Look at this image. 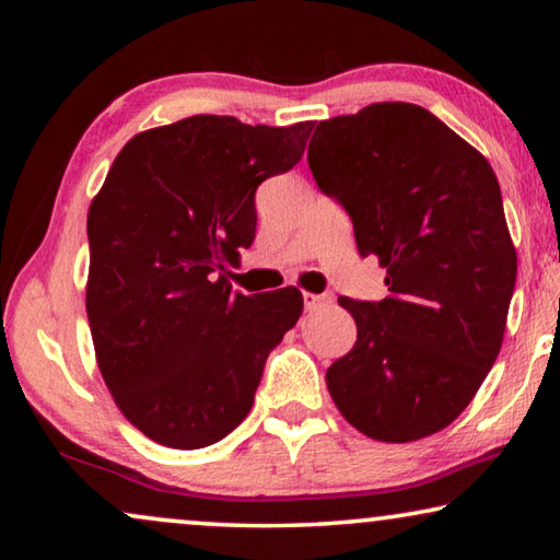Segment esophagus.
<instances>
[{
	"label": "esophagus",
	"mask_w": 560,
	"mask_h": 560,
	"mask_svg": "<svg viewBox=\"0 0 560 560\" xmlns=\"http://www.w3.org/2000/svg\"><path fill=\"white\" fill-rule=\"evenodd\" d=\"M334 301V296L330 293H308L303 291V306H306V311H314L318 306H326V303Z\"/></svg>",
	"instance_id": "34e87169"
}]
</instances>
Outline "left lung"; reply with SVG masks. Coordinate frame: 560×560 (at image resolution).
I'll return each instance as SVG.
<instances>
[{"instance_id": "1", "label": "left lung", "mask_w": 560, "mask_h": 560, "mask_svg": "<svg viewBox=\"0 0 560 560\" xmlns=\"http://www.w3.org/2000/svg\"><path fill=\"white\" fill-rule=\"evenodd\" d=\"M308 167L353 220L360 257L387 271L383 301L338 299L358 340L326 371L330 397L373 440L444 430L494 365L516 283L494 170L438 116L400 101L320 120Z\"/></svg>"}]
</instances>
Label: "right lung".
<instances>
[{
    "instance_id": "1",
    "label": "right lung",
    "mask_w": 560,
    "mask_h": 560,
    "mask_svg": "<svg viewBox=\"0 0 560 560\" xmlns=\"http://www.w3.org/2000/svg\"><path fill=\"white\" fill-rule=\"evenodd\" d=\"M314 122L192 116L130 138L89 210L86 314L103 381L158 444L200 450L254 405L301 291L244 296L224 267L252 246L254 192L299 163Z\"/></svg>"
}]
</instances>
